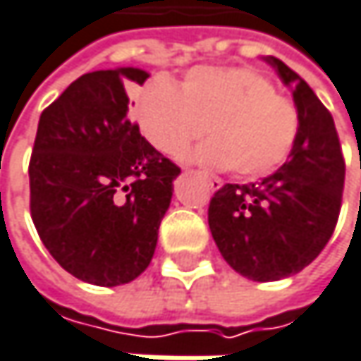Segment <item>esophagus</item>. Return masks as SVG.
I'll use <instances>...</instances> for the list:
<instances>
[{
	"label": "esophagus",
	"mask_w": 361,
	"mask_h": 361,
	"mask_svg": "<svg viewBox=\"0 0 361 361\" xmlns=\"http://www.w3.org/2000/svg\"><path fill=\"white\" fill-rule=\"evenodd\" d=\"M198 176L207 180V183L211 185V190H221V185H223V181L219 180L216 176H213V173H209V171H198Z\"/></svg>",
	"instance_id": "1"
}]
</instances>
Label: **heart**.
Returning a JSON list of instances; mask_svg holds the SVG:
<instances>
[{
	"instance_id": "heart-1",
	"label": "heart",
	"mask_w": 361,
	"mask_h": 361,
	"mask_svg": "<svg viewBox=\"0 0 361 361\" xmlns=\"http://www.w3.org/2000/svg\"><path fill=\"white\" fill-rule=\"evenodd\" d=\"M140 128L148 140L178 157L194 140L211 136L194 157L229 167L240 178H262L285 163L300 130L298 107L281 97L264 74L244 68L200 66L178 86L152 78L138 101Z\"/></svg>"
}]
</instances>
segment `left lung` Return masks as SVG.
I'll list each match as a JSON object with an SVG mask.
<instances>
[{"mask_svg":"<svg viewBox=\"0 0 361 361\" xmlns=\"http://www.w3.org/2000/svg\"><path fill=\"white\" fill-rule=\"evenodd\" d=\"M300 115L287 161L256 183H225L209 207L221 256L242 277L269 283L306 269L331 240L343 196L345 163L333 115L306 80L267 55Z\"/></svg>","mask_w":361,"mask_h":361,"instance_id":"left-lung-1","label":"left lung"}]
</instances>
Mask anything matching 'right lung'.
<instances>
[{
  "instance_id": "right-lung-1",
  "label": "right lung",
  "mask_w": 361,
  "mask_h": 361,
  "mask_svg": "<svg viewBox=\"0 0 361 361\" xmlns=\"http://www.w3.org/2000/svg\"><path fill=\"white\" fill-rule=\"evenodd\" d=\"M148 72L84 74L41 114L28 165L30 214L70 275L115 287L147 271L180 167L130 121L128 82Z\"/></svg>"
}]
</instances>
